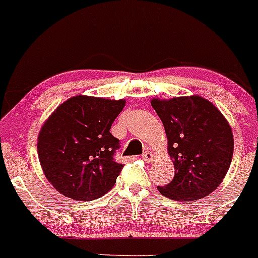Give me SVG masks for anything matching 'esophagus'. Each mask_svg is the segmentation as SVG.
Wrapping results in <instances>:
<instances>
[{"label":"esophagus","instance_id":"34e87169","mask_svg":"<svg viewBox=\"0 0 258 258\" xmlns=\"http://www.w3.org/2000/svg\"><path fill=\"white\" fill-rule=\"evenodd\" d=\"M154 157L155 156L150 151L144 152V155H142V159H144L146 162H152V161H154Z\"/></svg>","mask_w":258,"mask_h":258}]
</instances>
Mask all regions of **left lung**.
Returning <instances> with one entry per match:
<instances>
[{
    "mask_svg": "<svg viewBox=\"0 0 258 258\" xmlns=\"http://www.w3.org/2000/svg\"><path fill=\"white\" fill-rule=\"evenodd\" d=\"M167 137L174 164L171 182L157 186L164 197L191 202L209 196L223 181L233 156V132L226 117L201 96L151 99Z\"/></svg>",
    "mask_w": 258,
    "mask_h": 258,
    "instance_id": "8db88e82",
    "label": "left lung"
}]
</instances>
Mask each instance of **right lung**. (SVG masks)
Masks as SVG:
<instances>
[{
	"mask_svg": "<svg viewBox=\"0 0 258 258\" xmlns=\"http://www.w3.org/2000/svg\"><path fill=\"white\" fill-rule=\"evenodd\" d=\"M124 99L74 96L44 122L37 155L50 184L79 202L101 198L113 187L123 165L113 160L119 140L109 132Z\"/></svg>",
	"mask_w": 258,
	"mask_h": 258,
	"instance_id": "add662e5",
	"label": "right lung"
}]
</instances>
